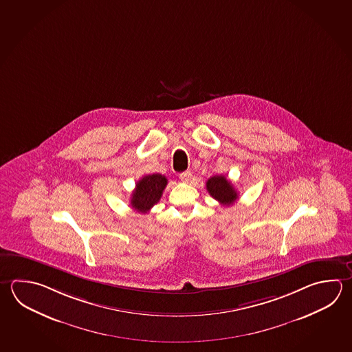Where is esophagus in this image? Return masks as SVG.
<instances>
[{
  "mask_svg": "<svg viewBox=\"0 0 352 352\" xmlns=\"http://www.w3.org/2000/svg\"><path fill=\"white\" fill-rule=\"evenodd\" d=\"M179 179L182 180V182H184V183H189V182L192 180V173L188 172V170H186V172L180 173Z\"/></svg>",
  "mask_w": 352,
  "mask_h": 352,
  "instance_id": "obj_1",
  "label": "esophagus"
}]
</instances>
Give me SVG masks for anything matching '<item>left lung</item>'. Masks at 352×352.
I'll return each mask as SVG.
<instances>
[{"mask_svg": "<svg viewBox=\"0 0 352 352\" xmlns=\"http://www.w3.org/2000/svg\"><path fill=\"white\" fill-rule=\"evenodd\" d=\"M206 190L223 206H230L238 199V192L224 175H214L206 180Z\"/></svg>", "mask_w": 352, "mask_h": 352, "instance_id": "8db88e82", "label": "left lung"}]
</instances>
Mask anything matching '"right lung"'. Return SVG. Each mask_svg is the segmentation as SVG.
<instances>
[{
  "label": "right lung",
  "instance_id": "obj_1",
  "mask_svg": "<svg viewBox=\"0 0 352 352\" xmlns=\"http://www.w3.org/2000/svg\"><path fill=\"white\" fill-rule=\"evenodd\" d=\"M166 183L168 179L162 174H149L143 177L135 184V189L132 192L131 206L133 209L140 212H149L162 198Z\"/></svg>",
  "mask_w": 352,
  "mask_h": 352
}]
</instances>
